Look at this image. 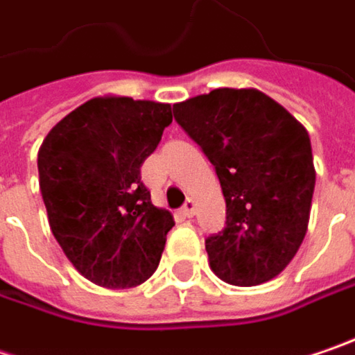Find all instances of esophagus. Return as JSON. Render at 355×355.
I'll return each mask as SVG.
<instances>
[{
	"instance_id": "34e87169",
	"label": "esophagus",
	"mask_w": 355,
	"mask_h": 355,
	"mask_svg": "<svg viewBox=\"0 0 355 355\" xmlns=\"http://www.w3.org/2000/svg\"><path fill=\"white\" fill-rule=\"evenodd\" d=\"M195 209H197V205H195V200H193V198H187V202L182 205V209H180V213H182V217H187V219H191V217L195 215Z\"/></svg>"
}]
</instances>
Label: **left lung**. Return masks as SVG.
Returning a JSON list of instances; mask_svg holds the SVG:
<instances>
[{
	"instance_id": "left-lung-1",
	"label": "left lung",
	"mask_w": 355,
	"mask_h": 355,
	"mask_svg": "<svg viewBox=\"0 0 355 355\" xmlns=\"http://www.w3.org/2000/svg\"><path fill=\"white\" fill-rule=\"evenodd\" d=\"M178 126L215 166L227 220L205 239L223 282L251 287L279 275L302 245L315 187L309 135L259 90L219 88L173 106Z\"/></svg>"
}]
</instances>
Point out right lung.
Returning <instances> with one entry per match:
<instances>
[{
	"instance_id": "right-lung-1",
	"label": "right lung",
	"mask_w": 355,
	"mask_h": 355,
	"mask_svg": "<svg viewBox=\"0 0 355 355\" xmlns=\"http://www.w3.org/2000/svg\"><path fill=\"white\" fill-rule=\"evenodd\" d=\"M171 122V104L92 98L60 120L40 148L53 237L96 285L135 287L157 271L175 220L153 205L140 166Z\"/></svg>"
}]
</instances>
